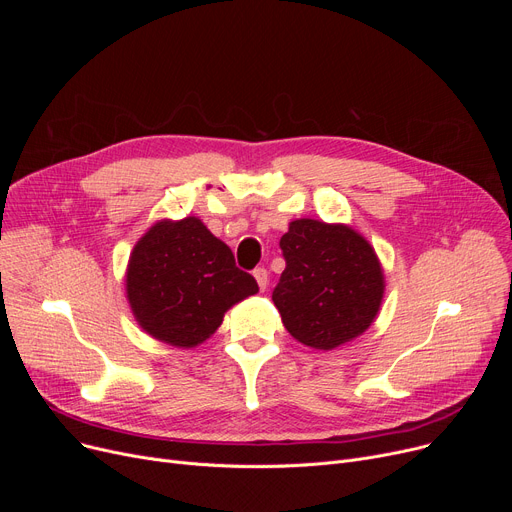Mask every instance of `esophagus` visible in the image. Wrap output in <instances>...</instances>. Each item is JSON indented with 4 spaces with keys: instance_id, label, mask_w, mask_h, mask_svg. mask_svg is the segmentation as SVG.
Segmentation results:
<instances>
[{
    "instance_id": "obj_1",
    "label": "esophagus",
    "mask_w": 512,
    "mask_h": 512,
    "mask_svg": "<svg viewBox=\"0 0 512 512\" xmlns=\"http://www.w3.org/2000/svg\"><path fill=\"white\" fill-rule=\"evenodd\" d=\"M253 276H255V280L259 284V288L265 290L267 288V270H265V267H257V270L253 272Z\"/></svg>"
}]
</instances>
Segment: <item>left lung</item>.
Listing matches in <instances>:
<instances>
[{"label":"left lung","instance_id":"left-lung-1","mask_svg":"<svg viewBox=\"0 0 512 512\" xmlns=\"http://www.w3.org/2000/svg\"><path fill=\"white\" fill-rule=\"evenodd\" d=\"M272 301L299 342L332 351L363 334L380 311L384 272L369 242L342 224L290 222Z\"/></svg>","mask_w":512,"mask_h":512}]
</instances>
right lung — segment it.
I'll return each mask as SVG.
<instances>
[{
	"label": "right lung",
	"mask_w": 512,
	"mask_h": 512,
	"mask_svg": "<svg viewBox=\"0 0 512 512\" xmlns=\"http://www.w3.org/2000/svg\"><path fill=\"white\" fill-rule=\"evenodd\" d=\"M128 303L157 340L191 348L220 328L224 313L259 292L228 245L201 220L157 222L134 247L126 274Z\"/></svg>",
	"instance_id": "add662e5"
}]
</instances>
